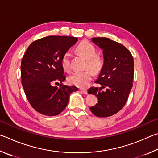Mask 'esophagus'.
Segmentation results:
<instances>
[{"label": "esophagus", "mask_w": 158, "mask_h": 158, "mask_svg": "<svg viewBox=\"0 0 158 158\" xmlns=\"http://www.w3.org/2000/svg\"><path fill=\"white\" fill-rule=\"evenodd\" d=\"M80 92H81L82 94H87V89H80Z\"/></svg>", "instance_id": "obj_1"}]
</instances>
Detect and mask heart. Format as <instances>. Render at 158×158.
<instances>
[{"mask_svg":"<svg viewBox=\"0 0 158 158\" xmlns=\"http://www.w3.org/2000/svg\"><path fill=\"white\" fill-rule=\"evenodd\" d=\"M76 51L79 55H82L85 59L87 60L86 67L92 69L95 73L101 70L103 66V61L101 58L96 55V50L92 44L87 41H82L76 48ZM62 66L64 70L66 71H70L71 64H70V54L66 52L64 54L62 58ZM93 77V71L90 69H86L83 71L76 72L69 76V82L71 85H75L77 87L85 88L87 86L89 81Z\"/></svg>","mask_w":158,"mask_h":158,"instance_id":"obj_1","label":"heart"}]
</instances>
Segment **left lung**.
<instances>
[{
	"instance_id": "8db88e82",
	"label": "left lung",
	"mask_w": 158,
	"mask_h": 158,
	"mask_svg": "<svg viewBox=\"0 0 158 158\" xmlns=\"http://www.w3.org/2000/svg\"><path fill=\"white\" fill-rule=\"evenodd\" d=\"M92 41L103 51V64L95 82L101 87H91L88 94L96 95L98 103L90 107L94 114L107 117L115 114L125 106L132 87L134 60L122 44L106 37H94ZM106 87V92L100 89Z\"/></svg>"
}]
</instances>
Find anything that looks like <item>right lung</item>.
Returning <instances> with one entry per match:
<instances>
[{"instance_id": "1", "label": "right lung", "mask_w": 158, "mask_h": 158, "mask_svg": "<svg viewBox=\"0 0 158 158\" xmlns=\"http://www.w3.org/2000/svg\"><path fill=\"white\" fill-rule=\"evenodd\" d=\"M77 41V37L48 36L33 41L23 55L22 86L30 105L41 114L58 115L67 106L71 94L78 89L75 86L52 85L65 80L62 58Z\"/></svg>"}]
</instances>
